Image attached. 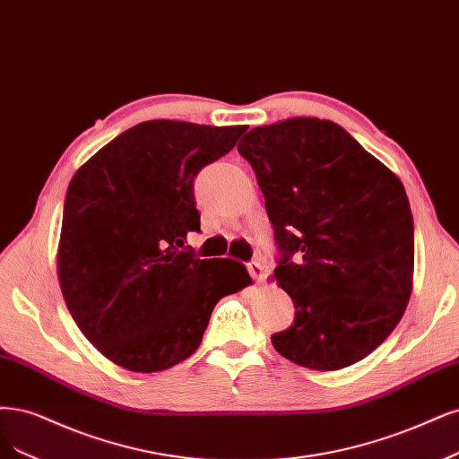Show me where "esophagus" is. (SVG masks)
<instances>
[{
    "label": "esophagus",
    "mask_w": 459,
    "mask_h": 459,
    "mask_svg": "<svg viewBox=\"0 0 459 459\" xmlns=\"http://www.w3.org/2000/svg\"><path fill=\"white\" fill-rule=\"evenodd\" d=\"M247 270H248L250 277L255 279L256 282H262V281H264L265 273H264V265H262L260 262H248V264H247Z\"/></svg>",
    "instance_id": "esophagus-1"
}]
</instances>
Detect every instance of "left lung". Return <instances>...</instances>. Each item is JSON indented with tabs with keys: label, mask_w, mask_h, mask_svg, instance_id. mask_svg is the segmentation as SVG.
Segmentation results:
<instances>
[{
	"label": "left lung",
	"mask_w": 459,
	"mask_h": 459,
	"mask_svg": "<svg viewBox=\"0 0 459 459\" xmlns=\"http://www.w3.org/2000/svg\"><path fill=\"white\" fill-rule=\"evenodd\" d=\"M237 150L256 172L281 250L273 275L296 307L273 347L311 370L355 365L399 325L412 294L403 182L328 119L264 125Z\"/></svg>",
	"instance_id": "obj_1"
}]
</instances>
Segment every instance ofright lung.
I'll return each mask as SVG.
<instances>
[{
  "label": "right lung",
  "mask_w": 459,
  "mask_h": 459,
  "mask_svg": "<svg viewBox=\"0 0 459 459\" xmlns=\"http://www.w3.org/2000/svg\"><path fill=\"white\" fill-rule=\"evenodd\" d=\"M247 129L144 121L74 175L58 281L79 330L116 365L144 374L178 365L195 353L218 299L252 282L243 264H212L184 248L199 231L197 172Z\"/></svg>",
  "instance_id": "right-lung-1"
}]
</instances>
